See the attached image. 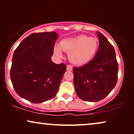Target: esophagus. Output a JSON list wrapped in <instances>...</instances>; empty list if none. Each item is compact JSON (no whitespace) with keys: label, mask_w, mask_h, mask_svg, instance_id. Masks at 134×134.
<instances>
[{"label":"esophagus","mask_w":134,"mask_h":134,"mask_svg":"<svg viewBox=\"0 0 134 134\" xmlns=\"http://www.w3.org/2000/svg\"><path fill=\"white\" fill-rule=\"evenodd\" d=\"M66 69H67V71H72V65H67V67H66Z\"/></svg>","instance_id":"34e87169"}]
</instances>
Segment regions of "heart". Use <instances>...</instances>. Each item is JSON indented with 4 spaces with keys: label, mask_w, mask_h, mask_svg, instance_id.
Listing matches in <instances>:
<instances>
[{
    "label": "heart",
    "mask_w": 134,
    "mask_h": 134,
    "mask_svg": "<svg viewBox=\"0 0 134 134\" xmlns=\"http://www.w3.org/2000/svg\"><path fill=\"white\" fill-rule=\"evenodd\" d=\"M99 45V41L96 38L82 35L62 40L59 46H55L54 52L58 57H62L63 51L68 53L69 59L73 63L83 65L94 58Z\"/></svg>",
    "instance_id": "1"
}]
</instances>
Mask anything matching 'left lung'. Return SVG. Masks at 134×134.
<instances>
[{
  "mask_svg": "<svg viewBox=\"0 0 134 134\" xmlns=\"http://www.w3.org/2000/svg\"><path fill=\"white\" fill-rule=\"evenodd\" d=\"M99 46L94 57L80 67L73 68L76 94L82 100L97 102L112 91L118 79V64L114 47L97 32Z\"/></svg>",
  "mask_w": 134,
  "mask_h": 134,
  "instance_id": "obj_1",
  "label": "left lung"
}]
</instances>
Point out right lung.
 I'll list each match as a JSON object with an SVG mask.
<instances>
[{
  "label": "right lung",
  "instance_id": "right-lung-1",
  "mask_svg": "<svg viewBox=\"0 0 134 134\" xmlns=\"http://www.w3.org/2000/svg\"><path fill=\"white\" fill-rule=\"evenodd\" d=\"M56 32L34 33L23 40L14 51L10 78L14 90L25 99L41 103L57 93L66 65L51 61Z\"/></svg>",
  "mask_w": 134,
  "mask_h": 134
}]
</instances>
